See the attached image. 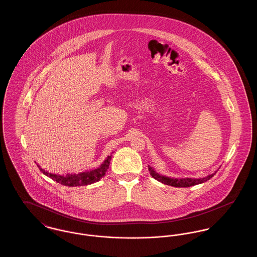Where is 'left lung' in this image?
Wrapping results in <instances>:
<instances>
[{"label": "left lung", "mask_w": 257, "mask_h": 257, "mask_svg": "<svg viewBox=\"0 0 257 257\" xmlns=\"http://www.w3.org/2000/svg\"><path fill=\"white\" fill-rule=\"evenodd\" d=\"M148 171L150 172V175L161 183L170 185L172 187H178V188H187V187L195 186L198 184L204 183L210 178H212L215 175V173L217 172L216 171L212 174H209L208 176H205L203 178H187V177L186 178H171V177H168V176L162 175L158 172H156L154 171V169H152V167H150V166H148Z\"/></svg>", "instance_id": "left-lung-1"}]
</instances>
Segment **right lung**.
I'll return each instance as SVG.
<instances>
[{
	"instance_id": "1",
	"label": "right lung",
	"mask_w": 257,
	"mask_h": 257,
	"mask_svg": "<svg viewBox=\"0 0 257 257\" xmlns=\"http://www.w3.org/2000/svg\"><path fill=\"white\" fill-rule=\"evenodd\" d=\"M110 159H111V155L108 156L106 160L101 164V166L95 170L83 171V172H79V173H67L66 175L55 174V173L45 171L39 165H37V167L43 174H45L51 179L55 180L56 182L61 183V185L68 186V187L86 186V185L98 182L102 177H104V175L106 174V171L109 169Z\"/></svg>"
}]
</instances>
